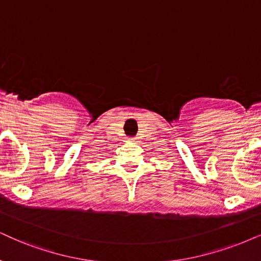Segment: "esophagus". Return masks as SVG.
Here are the masks:
<instances>
[{"mask_svg":"<svg viewBox=\"0 0 261 261\" xmlns=\"http://www.w3.org/2000/svg\"><path fill=\"white\" fill-rule=\"evenodd\" d=\"M130 141H133V142H137V138H136V137H131V138H130Z\"/></svg>","mask_w":261,"mask_h":261,"instance_id":"obj_1","label":"esophagus"}]
</instances>
